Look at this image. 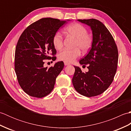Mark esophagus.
<instances>
[{"instance_id":"obj_1","label":"esophagus","mask_w":131,"mask_h":131,"mask_svg":"<svg viewBox=\"0 0 131 131\" xmlns=\"http://www.w3.org/2000/svg\"><path fill=\"white\" fill-rule=\"evenodd\" d=\"M70 63H69V62H66V61H65V62H64V65H65V66H67V65H70Z\"/></svg>"}]
</instances>
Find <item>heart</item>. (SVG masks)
Segmentation results:
<instances>
[{"mask_svg":"<svg viewBox=\"0 0 131 131\" xmlns=\"http://www.w3.org/2000/svg\"><path fill=\"white\" fill-rule=\"evenodd\" d=\"M65 31L75 38L73 49H64L58 54V59L68 62H73L83 52H87L90 49L92 44V39L88 34L87 30L81 24L74 23L65 28ZM54 48L60 50L63 46V39L60 32H56L52 39Z\"/></svg>","mask_w":131,"mask_h":131,"instance_id":"obj_1","label":"heart"}]
</instances>
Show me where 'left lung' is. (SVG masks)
I'll return each mask as SVG.
<instances>
[{
    "label": "left lung",
    "instance_id": "1",
    "mask_svg": "<svg viewBox=\"0 0 131 131\" xmlns=\"http://www.w3.org/2000/svg\"><path fill=\"white\" fill-rule=\"evenodd\" d=\"M78 21L91 27L93 40L88 54L79 61L81 65H88V71L84 73L74 66L72 82L80 94L96 96L104 92L113 81L118 66V48L112 35L101 22L93 18Z\"/></svg>",
    "mask_w": 131,
    "mask_h": 131
}]
</instances>
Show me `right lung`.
<instances>
[{
    "mask_svg": "<svg viewBox=\"0 0 131 131\" xmlns=\"http://www.w3.org/2000/svg\"><path fill=\"white\" fill-rule=\"evenodd\" d=\"M66 23L56 18H41L30 25L19 37L16 47L15 70L19 85L28 95L42 98L53 89L64 63L60 61L48 68L44 67V61L56 59L53 37Z\"/></svg>",
    "mask_w": 131,
    "mask_h": 131,
    "instance_id": "add662e5",
    "label": "right lung"
}]
</instances>
